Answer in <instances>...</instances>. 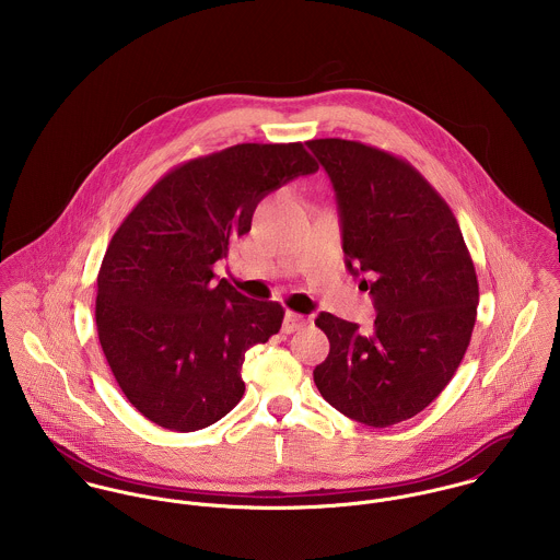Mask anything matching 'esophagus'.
Wrapping results in <instances>:
<instances>
[{
    "label": "esophagus",
    "instance_id": "34e87169",
    "mask_svg": "<svg viewBox=\"0 0 560 560\" xmlns=\"http://www.w3.org/2000/svg\"><path fill=\"white\" fill-rule=\"evenodd\" d=\"M306 323H308V317H306V315H300V313H287V317H284V325H282V331H284V334H293V331L302 329Z\"/></svg>",
    "mask_w": 560,
    "mask_h": 560
}]
</instances>
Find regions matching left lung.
Wrapping results in <instances>:
<instances>
[{
    "label": "left lung",
    "instance_id": "1",
    "mask_svg": "<svg viewBox=\"0 0 560 560\" xmlns=\"http://www.w3.org/2000/svg\"><path fill=\"white\" fill-rule=\"evenodd\" d=\"M308 149L338 202L345 265L375 304V329L320 313L329 353L315 369L320 397L369 427L422 411L453 380L470 345L479 282L446 200L405 160L325 138Z\"/></svg>",
    "mask_w": 560,
    "mask_h": 560
}]
</instances>
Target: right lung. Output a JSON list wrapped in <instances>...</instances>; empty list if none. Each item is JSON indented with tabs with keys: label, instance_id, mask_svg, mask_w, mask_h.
Returning a JSON list of instances; mask_svg holds the SVG:
<instances>
[{
	"label": "right lung",
	"instance_id": "obj_1",
	"mask_svg": "<svg viewBox=\"0 0 560 560\" xmlns=\"http://www.w3.org/2000/svg\"><path fill=\"white\" fill-rule=\"evenodd\" d=\"M319 163L302 142L237 144L185 161L118 226L96 278V331L129 402L170 431H198L243 397L245 351L284 308L215 280L256 205Z\"/></svg>",
	"mask_w": 560,
	"mask_h": 560
}]
</instances>
